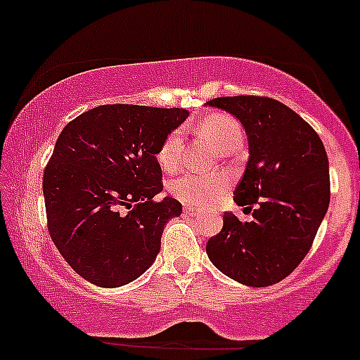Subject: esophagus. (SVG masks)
<instances>
[{
    "label": "esophagus",
    "mask_w": 360,
    "mask_h": 360,
    "mask_svg": "<svg viewBox=\"0 0 360 360\" xmlns=\"http://www.w3.org/2000/svg\"><path fill=\"white\" fill-rule=\"evenodd\" d=\"M184 213H186V214H191V217H200L201 210H200V208H194V206L184 205Z\"/></svg>",
    "instance_id": "1"
}]
</instances>
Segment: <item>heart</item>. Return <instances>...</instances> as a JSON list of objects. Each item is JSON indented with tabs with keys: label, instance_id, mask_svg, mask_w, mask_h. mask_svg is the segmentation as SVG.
<instances>
[{
	"label": "heart",
	"instance_id": "heart-1",
	"mask_svg": "<svg viewBox=\"0 0 360 360\" xmlns=\"http://www.w3.org/2000/svg\"><path fill=\"white\" fill-rule=\"evenodd\" d=\"M198 130L212 142L221 154L238 150L243 143V130L240 123L225 113H212L198 123ZM183 134L172 130L164 139L157 150V162L162 171L172 172L179 167L183 155ZM230 179L225 174H194L186 172L174 177L167 186V191L186 205H206L220 198L229 189Z\"/></svg>",
	"mask_w": 360,
	"mask_h": 360
}]
</instances>
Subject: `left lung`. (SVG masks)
<instances>
[{
  "label": "left lung",
  "mask_w": 360,
  "mask_h": 360,
  "mask_svg": "<svg viewBox=\"0 0 360 360\" xmlns=\"http://www.w3.org/2000/svg\"><path fill=\"white\" fill-rule=\"evenodd\" d=\"M240 120L249 162L233 191L252 221L223 214V229L206 243L223 274L264 288L291 274L311 249L330 203L328 157L309 123L267 96H223L208 101Z\"/></svg>",
  "instance_id": "left-lung-1"
}]
</instances>
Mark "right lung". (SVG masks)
Listing matches in <instances>:
<instances>
[{
  "label": "right lung",
  "mask_w": 360,
  "mask_h": 360,
  "mask_svg": "<svg viewBox=\"0 0 360 360\" xmlns=\"http://www.w3.org/2000/svg\"><path fill=\"white\" fill-rule=\"evenodd\" d=\"M183 108L101 105L60 131L44 171L52 242L77 274L100 288L131 283L152 266L166 223L179 217L162 191L157 150L188 118Z\"/></svg>",
  "instance_id": "obj_1"
}]
</instances>
